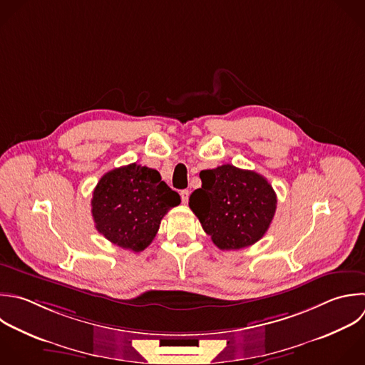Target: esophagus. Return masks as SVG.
<instances>
[{
  "label": "esophagus",
  "instance_id": "obj_1",
  "mask_svg": "<svg viewBox=\"0 0 365 365\" xmlns=\"http://www.w3.org/2000/svg\"><path fill=\"white\" fill-rule=\"evenodd\" d=\"M180 195H181L182 204H187V202H188V198H190V191H188V190H182V191L180 192Z\"/></svg>",
  "mask_w": 365,
  "mask_h": 365
}]
</instances>
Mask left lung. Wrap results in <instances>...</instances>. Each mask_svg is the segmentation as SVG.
Segmentation results:
<instances>
[{
	"instance_id": "8db88e82",
	"label": "left lung",
	"mask_w": 365,
	"mask_h": 365,
	"mask_svg": "<svg viewBox=\"0 0 365 365\" xmlns=\"http://www.w3.org/2000/svg\"><path fill=\"white\" fill-rule=\"evenodd\" d=\"M190 208L220 250L252 245L267 232L277 208L271 184L255 171L224 164L200 173Z\"/></svg>"
}]
</instances>
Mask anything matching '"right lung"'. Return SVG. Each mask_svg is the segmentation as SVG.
Masks as SVG:
<instances>
[{
	"label": "right lung",
	"instance_id": "obj_1",
	"mask_svg": "<svg viewBox=\"0 0 365 365\" xmlns=\"http://www.w3.org/2000/svg\"><path fill=\"white\" fill-rule=\"evenodd\" d=\"M181 202L157 170L130 164L104 174L93 192L96 228L113 244L140 252L154 240L163 217Z\"/></svg>",
	"mask_w": 365,
	"mask_h": 365
}]
</instances>
